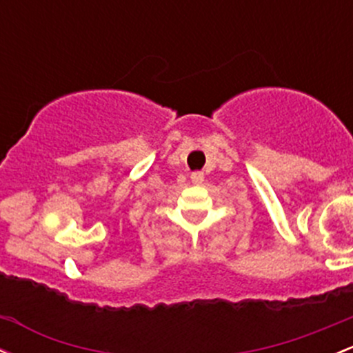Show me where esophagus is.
<instances>
[{
	"label": "esophagus",
	"instance_id": "obj_1",
	"mask_svg": "<svg viewBox=\"0 0 353 353\" xmlns=\"http://www.w3.org/2000/svg\"><path fill=\"white\" fill-rule=\"evenodd\" d=\"M191 179H192V183H196V184H201L204 181V174L203 172H194L191 176Z\"/></svg>",
	"mask_w": 353,
	"mask_h": 353
}]
</instances>
